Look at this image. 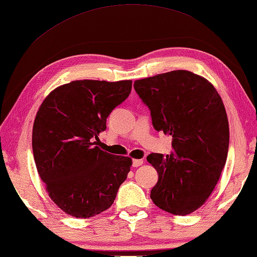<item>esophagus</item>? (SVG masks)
<instances>
[{"mask_svg": "<svg viewBox=\"0 0 257 257\" xmlns=\"http://www.w3.org/2000/svg\"><path fill=\"white\" fill-rule=\"evenodd\" d=\"M143 164V160H133V166L138 167Z\"/></svg>", "mask_w": 257, "mask_h": 257, "instance_id": "34e87169", "label": "esophagus"}]
</instances>
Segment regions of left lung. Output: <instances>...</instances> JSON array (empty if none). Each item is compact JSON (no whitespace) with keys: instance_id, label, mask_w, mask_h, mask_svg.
<instances>
[{"instance_id":"1","label":"left lung","mask_w":257,"mask_h":257,"mask_svg":"<svg viewBox=\"0 0 257 257\" xmlns=\"http://www.w3.org/2000/svg\"><path fill=\"white\" fill-rule=\"evenodd\" d=\"M151 111L153 127L171 135L173 152L152 153L147 161L158 181L151 198L158 208L185 216L206 202L226 164L229 125L216 88L189 71H172L135 81Z\"/></svg>"}]
</instances>
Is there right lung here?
Instances as JSON below:
<instances>
[{"label":"right lung","instance_id":"right-lung-1","mask_svg":"<svg viewBox=\"0 0 257 257\" xmlns=\"http://www.w3.org/2000/svg\"><path fill=\"white\" fill-rule=\"evenodd\" d=\"M132 81H73L50 93L37 112L32 151L51 200L69 216L90 218L112 206L132 158L95 146L106 118L127 99Z\"/></svg>","mask_w":257,"mask_h":257}]
</instances>
